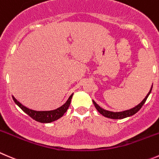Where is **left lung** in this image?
<instances>
[{"label":"left lung","instance_id":"1","mask_svg":"<svg viewBox=\"0 0 159 159\" xmlns=\"http://www.w3.org/2000/svg\"><path fill=\"white\" fill-rule=\"evenodd\" d=\"M152 88H151L149 92L148 93V95H146L145 98H144V99L141 101V102H140L138 106H136L135 107L132 108V109H127V110L122 111V112H111V111L106 110V109H102V108L100 107V106H98V105L97 104V103L95 102L94 100H92V102H93L94 106H95V107L96 108L97 110L98 111V112H99V113H101L102 116H104L105 117H107V118H110V119H115V120H118V119H124V118H126V117L131 116L134 115L136 112H138V111L141 109V108L142 107V106L144 104V102H146V100H147L148 95H150L151 92H152Z\"/></svg>","mask_w":159,"mask_h":159}]
</instances>
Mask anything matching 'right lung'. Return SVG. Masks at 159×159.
Here are the masks:
<instances>
[{"mask_svg":"<svg viewBox=\"0 0 159 159\" xmlns=\"http://www.w3.org/2000/svg\"><path fill=\"white\" fill-rule=\"evenodd\" d=\"M72 96H73V94L70 95V96L69 97V98L67 99V101L61 107L57 108V109L54 110H50V111H35L32 110V109H29V108L25 107V106H23L22 104L19 102L16 98L14 96H12L13 98L14 102L25 112L26 114L29 116L30 117H32L33 120H35V121H38L39 123H43V124H47V123H51L53 121L57 120L58 119H60L61 117H62L64 116V114L67 112V109H68L69 106L70 104V101H71Z\"/></svg>","mask_w":159,"mask_h":159,"instance_id":"right-lung-1","label":"right lung"}]
</instances>
